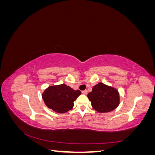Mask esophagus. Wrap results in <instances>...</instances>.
Wrapping results in <instances>:
<instances>
[{"instance_id": "1", "label": "esophagus", "mask_w": 155, "mask_h": 155, "mask_svg": "<svg viewBox=\"0 0 155 155\" xmlns=\"http://www.w3.org/2000/svg\"><path fill=\"white\" fill-rule=\"evenodd\" d=\"M82 93L84 94H87V90L83 91H82Z\"/></svg>"}]
</instances>
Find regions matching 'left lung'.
Instances as JSON below:
<instances>
[{"mask_svg":"<svg viewBox=\"0 0 155 155\" xmlns=\"http://www.w3.org/2000/svg\"><path fill=\"white\" fill-rule=\"evenodd\" d=\"M93 109L99 112H108L115 109L120 102L119 92L116 89L102 83L94 86L87 95Z\"/></svg>","mask_w":155,"mask_h":155,"instance_id":"left-lung-1","label":"left lung"}]
</instances>
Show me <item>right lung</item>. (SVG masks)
I'll return each mask as SVG.
<instances>
[{
	"instance_id": "add662e5",
	"label": "right lung",
	"mask_w": 155,
	"mask_h": 155,
	"mask_svg": "<svg viewBox=\"0 0 155 155\" xmlns=\"http://www.w3.org/2000/svg\"><path fill=\"white\" fill-rule=\"evenodd\" d=\"M81 94V91H74L65 84L48 87L43 94V99L50 109L64 113L72 109L74 101Z\"/></svg>"
}]
</instances>
